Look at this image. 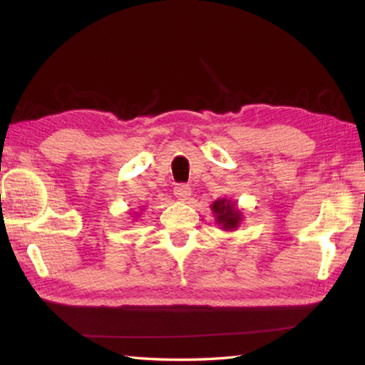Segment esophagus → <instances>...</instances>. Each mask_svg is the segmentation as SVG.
Listing matches in <instances>:
<instances>
[{"instance_id": "1", "label": "esophagus", "mask_w": 365, "mask_h": 365, "mask_svg": "<svg viewBox=\"0 0 365 365\" xmlns=\"http://www.w3.org/2000/svg\"><path fill=\"white\" fill-rule=\"evenodd\" d=\"M174 195L178 200H188L190 196H191V188L188 187V185H177V187L174 188Z\"/></svg>"}]
</instances>
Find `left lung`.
<instances>
[{
    "label": "left lung",
    "mask_w": 365,
    "mask_h": 365,
    "mask_svg": "<svg viewBox=\"0 0 365 365\" xmlns=\"http://www.w3.org/2000/svg\"><path fill=\"white\" fill-rule=\"evenodd\" d=\"M212 212L218 226L226 232H234L243 221L242 210L230 199H216L212 204Z\"/></svg>",
    "instance_id": "8db88e82"
}]
</instances>
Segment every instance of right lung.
I'll return each mask as SVG.
<instances>
[{
	"instance_id": "obj_1",
	"label": "right lung",
	"mask_w": 365,
	"mask_h": 365,
	"mask_svg": "<svg viewBox=\"0 0 365 365\" xmlns=\"http://www.w3.org/2000/svg\"><path fill=\"white\" fill-rule=\"evenodd\" d=\"M138 216H139V215H138ZM138 216H136V218H138Z\"/></svg>"
}]
</instances>
